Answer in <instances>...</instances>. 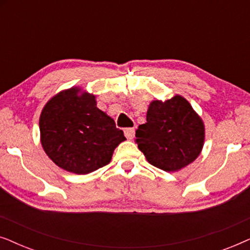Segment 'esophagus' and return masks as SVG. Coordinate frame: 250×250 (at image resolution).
Here are the masks:
<instances>
[{
    "mask_svg": "<svg viewBox=\"0 0 250 250\" xmlns=\"http://www.w3.org/2000/svg\"><path fill=\"white\" fill-rule=\"evenodd\" d=\"M124 134L127 139H133V138H134V134H135V129L133 127L125 128L124 129Z\"/></svg>",
    "mask_w": 250,
    "mask_h": 250,
    "instance_id": "34e87169",
    "label": "esophagus"
}]
</instances>
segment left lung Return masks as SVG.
<instances>
[{
    "label": "left lung",
    "mask_w": 250,
    "mask_h": 250,
    "mask_svg": "<svg viewBox=\"0 0 250 250\" xmlns=\"http://www.w3.org/2000/svg\"><path fill=\"white\" fill-rule=\"evenodd\" d=\"M135 142L148 162L166 172H176L200 155L205 126L181 95L149 105L146 123L135 132Z\"/></svg>",
    "instance_id": "left-lung-1"
}]
</instances>
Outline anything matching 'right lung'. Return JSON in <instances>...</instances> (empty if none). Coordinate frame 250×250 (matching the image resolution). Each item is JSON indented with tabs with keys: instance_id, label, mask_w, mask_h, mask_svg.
Wrapping results in <instances>:
<instances>
[{
	"instance_id": "1",
	"label": "right lung",
	"mask_w": 250,
	"mask_h": 250,
	"mask_svg": "<svg viewBox=\"0 0 250 250\" xmlns=\"http://www.w3.org/2000/svg\"><path fill=\"white\" fill-rule=\"evenodd\" d=\"M41 143L52 162L68 172L84 175L110 163L125 141L114 119L97 107L93 94L71 87L51 99L40 117Z\"/></svg>"
}]
</instances>
